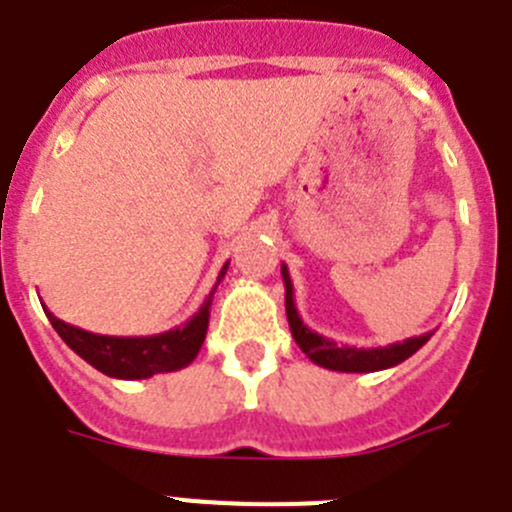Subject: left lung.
I'll use <instances>...</instances> for the list:
<instances>
[{"mask_svg": "<svg viewBox=\"0 0 512 512\" xmlns=\"http://www.w3.org/2000/svg\"><path fill=\"white\" fill-rule=\"evenodd\" d=\"M282 279H284V305H287V320L289 330H292V338L297 341V346L302 348V354H307V359L312 364L323 366V369H333V372H351V374H369V372H382V369H390V366L402 364L405 359L423 348L428 343L431 333H423V336L405 338V341L387 343V346L377 348H356V346H341L333 338H325L320 333H315L312 328H307L302 323L300 312L295 305V287H292V279H289L287 264H282Z\"/></svg>", "mask_w": 512, "mask_h": 512, "instance_id": "left-lung-1", "label": "left lung"}]
</instances>
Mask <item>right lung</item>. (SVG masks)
Returning <instances> with one entry per match:
<instances>
[{"mask_svg": "<svg viewBox=\"0 0 512 512\" xmlns=\"http://www.w3.org/2000/svg\"><path fill=\"white\" fill-rule=\"evenodd\" d=\"M228 266L230 261H225L212 292L187 323L166 330V333H156V336H99V333H89L84 328L63 323L43 302L40 305L63 343L87 364H92L97 372L115 379H148L153 374L179 372L197 359L207 336L212 297H215L217 284L223 282Z\"/></svg>", "mask_w": 512, "mask_h": 512, "instance_id": "obj_1", "label": "right lung"}]
</instances>
